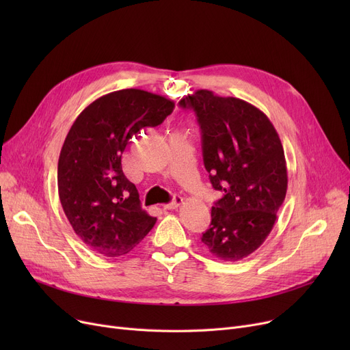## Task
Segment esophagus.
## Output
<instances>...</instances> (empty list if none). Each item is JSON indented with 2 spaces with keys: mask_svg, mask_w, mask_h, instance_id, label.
I'll list each match as a JSON object with an SVG mask.
<instances>
[{
  "mask_svg": "<svg viewBox=\"0 0 350 350\" xmlns=\"http://www.w3.org/2000/svg\"><path fill=\"white\" fill-rule=\"evenodd\" d=\"M181 203H183V198H181L180 196H174V198H173L172 203H169V204H164L163 207H164L165 210H176V208H178V207L181 206Z\"/></svg>",
  "mask_w": 350,
  "mask_h": 350,
  "instance_id": "obj_1",
  "label": "esophagus"
}]
</instances>
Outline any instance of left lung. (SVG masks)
Returning <instances> with one entry per match:
<instances>
[{
  "instance_id": "obj_1",
  "label": "left lung",
  "mask_w": 350,
  "mask_h": 350,
  "mask_svg": "<svg viewBox=\"0 0 350 350\" xmlns=\"http://www.w3.org/2000/svg\"><path fill=\"white\" fill-rule=\"evenodd\" d=\"M178 105L194 110L206 170L213 187L223 193L201 241L215 258L240 261L265 241L285 200L281 139L262 110L243 99L200 89Z\"/></svg>"
}]
</instances>
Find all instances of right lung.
Here are the masks:
<instances>
[{
    "label": "right lung",
    "instance_id": "add662e5",
    "mask_svg": "<svg viewBox=\"0 0 350 350\" xmlns=\"http://www.w3.org/2000/svg\"><path fill=\"white\" fill-rule=\"evenodd\" d=\"M174 102L142 89L110 92L70 126L58 160L64 213L81 240L105 256L132 251L156 224L122 170V153L144 127L159 126Z\"/></svg>",
    "mask_w": 350,
    "mask_h": 350
}]
</instances>
